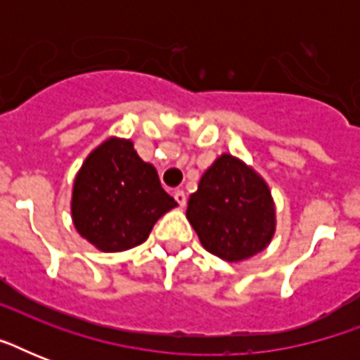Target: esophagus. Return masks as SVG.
<instances>
[{
	"label": "esophagus",
	"mask_w": 360,
	"mask_h": 360,
	"mask_svg": "<svg viewBox=\"0 0 360 360\" xmlns=\"http://www.w3.org/2000/svg\"><path fill=\"white\" fill-rule=\"evenodd\" d=\"M174 198H175V202L179 203L181 207H185V205H186V192L183 191V188H177V191L174 192Z\"/></svg>",
	"instance_id": "34e87169"
}]
</instances>
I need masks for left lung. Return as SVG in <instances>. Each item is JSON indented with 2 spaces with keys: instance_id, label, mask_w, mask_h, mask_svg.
<instances>
[{
  "instance_id": "1",
  "label": "left lung",
  "mask_w": 360,
  "mask_h": 360,
  "mask_svg": "<svg viewBox=\"0 0 360 360\" xmlns=\"http://www.w3.org/2000/svg\"><path fill=\"white\" fill-rule=\"evenodd\" d=\"M186 219L205 250L226 262H243L273 239L274 203L267 183L254 169L222 155L188 198Z\"/></svg>"
}]
</instances>
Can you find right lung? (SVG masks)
I'll return each mask as SVG.
<instances>
[{
	"instance_id": "1",
	"label": "right lung",
	"mask_w": 360,
	"mask_h": 360,
	"mask_svg": "<svg viewBox=\"0 0 360 360\" xmlns=\"http://www.w3.org/2000/svg\"><path fill=\"white\" fill-rule=\"evenodd\" d=\"M177 205L157 169L143 162L130 140L110 138L82 164L72 191V220L84 239L103 252L129 250Z\"/></svg>"
}]
</instances>
